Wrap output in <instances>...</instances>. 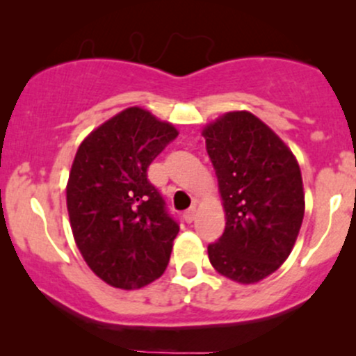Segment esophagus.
<instances>
[{
  "mask_svg": "<svg viewBox=\"0 0 356 356\" xmlns=\"http://www.w3.org/2000/svg\"><path fill=\"white\" fill-rule=\"evenodd\" d=\"M194 219H195V207H191L189 211L184 212V220H186L187 224H191Z\"/></svg>",
  "mask_w": 356,
  "mask_h": 356,
  "instance_id": "esophagus-1",
  "label": "esophagus"
}]
</instances>
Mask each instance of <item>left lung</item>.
<instances>
[{"instance_id":"8db88e82","label":"left lung","mask_w":356,"mask_h":356,"mask_svg":"<svg viewBox=\"0 0 356 356\" xmlns=\"http://www.w3.org/2000/svg\"><path fill=\"white\" fill-rule=\"evenodd\" d=\"M226 212L207 246L222 276L252 284L288 259L305 216L303 179L291 150L251 112H227L202 130Z\"/></svg>"}]
</instances>
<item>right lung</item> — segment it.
I'll list each match as a JSON object with an SVG mask.
<instances>
[{"label": "right lung", "instance_id": "obj_1", "mask_svg": "<svg viewBox=\"0 0 356 356\" xmlns=\"http://www.w3.org/2000/svg\"><path fill=\"white\" fill-rule=\"evenodd\" d=\"M179 132L140 107L122 110L81 142L67 184L76 246L100 280L138 289L162 276L179 224L147 179Z\"/></svg>", "mask_w": 356, "mask_h": 356}]
</instances>
